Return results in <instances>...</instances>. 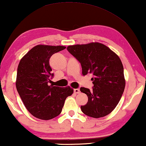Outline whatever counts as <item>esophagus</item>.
<instances>
[{
  "label": "esophagus",
  "instance_id": "34e87169",
  "mask_svg": "<svg viewBox=\"0 0 146 146\" xmlns=\"http://www.w3.org/2000/svg\"><path fill=\"white\" fill-rule=\"evenodd\" d=\"M74 93H75V94H79L80 93H81V91H80V90L79 89H74Z\"/></svg>",
  "mask_w": 146,
  "mask_h": 146
}]
</instances>
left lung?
<instances>
[{
	"mask_svg": "<svg viewBox=\"0 0 146 146\" xmlns=\"http://www.w3.org/2000/svg\"><path fill=\"white\" fill-rule=\"evenodd\" d=\"M68 52L81 63L82 74L93 73V91L81 87L88 96L82 112L94 118L109 114L118 104L124 93L126 80L118 55L105 45L98 42L69 46Z\"/></svg>",
	"mask_w": 146,
	"mask_h": 146,
	"instance_id": "1",
	"label": "left lung"
}]
</instances>
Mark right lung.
Here are the masks:
<instances>
[{"mask_svg":"<svg viewBox=\"0 0 146 146\" xmlns=\"http://www.w3.org/2000/svg\"><path fill=\"white\" fill-rule=\"evenodd\" d=\"M65 48L37 45L20 59L18 66V93L28 112L41 120H51L60 114L66 98L73 93L69 86L62 88L48 85L53 76L49 63L50 57Z\"/></svg>","mask_w":146,"mask_h":146,"instance_id":"add662e5","label":"right lung"}]
</instances>
